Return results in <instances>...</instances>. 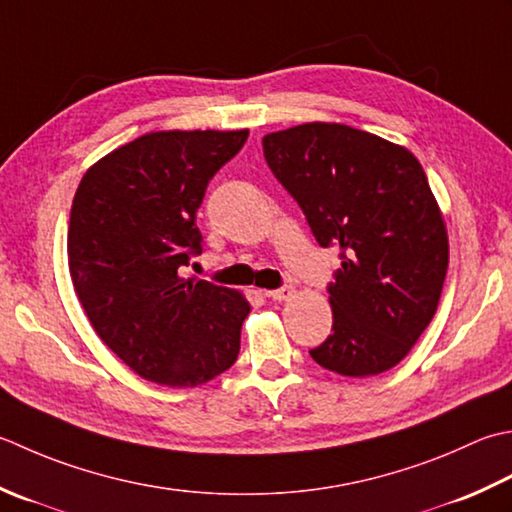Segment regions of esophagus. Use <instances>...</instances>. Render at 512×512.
I'll return each mask as SVG.
<instances>
[{
  "label": "esophagus",
  "mask_w": 512,
  "mask_h": 512,
  "mask_svg": "<svg viewBox=\"0 0 512 512\" xmlns=\"http://www.w3.org/2000/svg\"><path fill=\"white\" fill-rule=\"evenodd\" d=\"M295 295V288L293 286H282V288H277V290H268L266 293V297H270V299H275V302H284V299H290Z\"/></svg>",
  "instance_id": "obj_1"
}]
</instances>
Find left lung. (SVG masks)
Returning <instances> with one entry per match:
<instances>
[{
	"mask_svg": "<svg viewBox=\"0 0 512 512\" xmlns=\"http://www.w3.org/2000/svg\"><path fill=\"white\" fill-rule=\"evenodd\" d=\"M262 144L317 244L342 259L328 284L333 333L310 357L346 377L393 368L433 319L448 268L446 224L422 164L344 124H302Z\"/></svg>",
	"mask_w": 512,
	"mask_h": 512,
	"instance_id": "8db88e82",
	"label": "left lung"
}]
</instances>
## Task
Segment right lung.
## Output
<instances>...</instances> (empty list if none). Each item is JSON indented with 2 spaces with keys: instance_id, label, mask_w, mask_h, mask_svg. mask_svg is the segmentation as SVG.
Returning a JSON list of instances; mask_svg holds the SVG:
<instances>
[{
  "instance_id": "obj_1",
  "label": "right lung",
  "mask_w": 512,
  "mask_h": 512,
  "mask_svg": "<svg viewBox=\"0 0 512 512\" xmlns=\"http://www.w3.org/2000/svg\"><path fill=\"white\" fill-rule=\"evenodd\" d=\"M246 139L248 130L148 133L79 182L68 224L75 293L102 342L148 382L193 388L239 355L242 293L182 270L202 253L206 186Z\"/></svg>"
}]
</instances>
